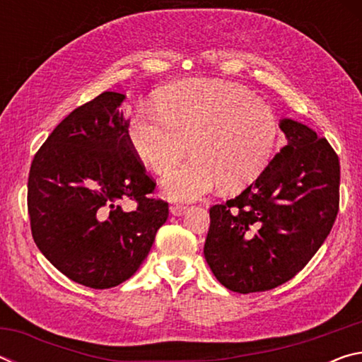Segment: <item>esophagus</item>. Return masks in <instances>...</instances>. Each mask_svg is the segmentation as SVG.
Instances as JSON below:
<instances>
[{"label": "esophagus", "mask_w": 362, "mask_h": 362, "mask_svg": "<svg viewBox=\"0 0 362 362\" xmlns=\"http://www.w3.org/2000/svg\"><path fill=\"white\" fill-rule=\"evenodd\" d=\"M169 211L173 216H182L183 212L187 211V206H182V204H173L169 207Z\"/></svg>", "instance_id": "34e87169"}]
</instances>
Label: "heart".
<instances>
[{"mask_svg":"<svg viewBox=\"0 0 362 362\" xmlns=\"http://www.w3.org/2000/svg\"><path fill=\"white\" fill-rule=\"evenodd\" d=\"M156 110L137 108L127 122L136 155L156 174L192 158L164 177L169 199L193 201L222 187H247L272 161L278 121L272 108L243 86L192 78L159 90Z\"/></svg>","mask_w":362,"mask_h":362,"instance_id":"b5f03b06","label":"heart"}]
</instances>
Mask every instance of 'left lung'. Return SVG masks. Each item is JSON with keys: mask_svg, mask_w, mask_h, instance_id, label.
I'll return each mask as SVG.
<instances>
[{"mask_svg": "<svg viewBox=\"0 0 362 362\" xmlns=\"http://www.w3.org/2000/svg\"><path fill=\"white\" fill-rule=\"evenodd\" d=\"M287 145L254 183L211 207L204 257L214 276L240 293L287 283L311 260L339 212L340 164L326 139L279 121Z\"/></svg>", "mask_w": 362, "mask_h": 362, "instance_id": "8db88e82", "label": "left lung"}]
</instances>
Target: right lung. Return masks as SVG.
<instances>
[{"mask_svg": "<svg viewBox=\"0 0 362 362\" xmlns=\"http://www.w3.org/2000/svg\"><path fill=\"white\" fill-rule=\"evenodd\" d=\"M102 93L78 107L36 153L28 175V214L41 254L66 278L110 289L137 272L169 216L168 203L148 198L146 175L127 139L121 103ZM134 199L126 211L120 201Z\"/></svg>", "mask_w": 362, "mask_h": 362, "instance_id": "right-lung-1", "label": "right lung"}]
</instances>
